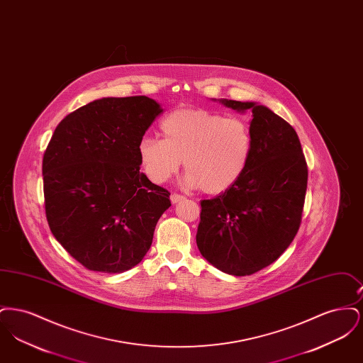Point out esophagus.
I'll use <instances>...</instances> for the list:
<instances>
[{"label": "esophagus", "instance_id": "obj_1", "mask_svg": "<svg viewBox=\"0 0 363 363\" xmlns=\"http://www.w3.org/2000/svg\"><path fill=\"white\" fill-rule=\"evenodd\" d=\"M170 200H172V203H173V204H177V203H179V201H184V200H185V197H184V196H181V194L173 193V194L170 196Z\"/></svg>", "mask_w": 363, "mask_h": 363}]
</instances>
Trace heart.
I'll return each instance as SVG.
<instances>
[{"mask_svg":"<svg viewBox=\"0 0 363 363\" xmlns=\"http://www.w3.org/2000/svg\"><path fill=\"white\" fill-rule=\"evenodd\" d=\"M159 129L163 140L145 136L138 145L141 169L156 185L167 182L184 160L186 186L219 194L241 179L252 159L250 126L237 117L178 108L160 121Z\"/></svg>","mask_w":363,"mask_h":363,"instance_id":"obj_1","label":"heart"}]
</instances>
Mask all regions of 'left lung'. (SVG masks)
<instances>
[{"instance_id": "obj_1", "label": "left lung", "mask_w": 363, "mask_h": 363, "mask_svg": "<svg viewBox=\"0 0 363 363\" xmlns=\"http://www.w3.org/2000/svg\"><path fill=\"white\" fill-rule=\"evenodd\" d=\"M218 102L242 114L252 113L253 154L234 186L201 201L196 242L215 268L246 277L272 264L293 242L305 203L308 166L293 126L271 108L257 102Z\"/></svg>"}]
</instances>
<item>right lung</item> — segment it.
I'll use <instances>...</instances> for the list:
<instances>
[{
    "mask_svg": "<svg viewBox=\"0 0 363 363\" xmlns=\"http://www.w3.org/2000/svg\"><path fill=\"white\" fill-rule=\"evenodd\" d=\"M163 113L148 96L102 98L70 113L43 156L52 235L86 268L121 274L151 247L170 193L140 172L138 141Z\"/></svg>",
    "mask_w": 363,
    "mask_h": 363,
    "instance_id": "obj_1",
    "label": "right lung"
}]
</instances>
